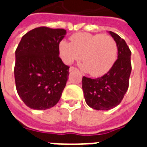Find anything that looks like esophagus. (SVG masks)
Returning a JSON list of instances; mask_svg holds the SVG:
<instances>
[{
  "mask_svg": "<svg viewBox=\"0 0 147 147\" xmlns=\"http://www.w3.org/2000/svg\"><path fill=\"white\" fill-rule=\"evenodd\" d=\"M76 70H77V68L75 67H71L70 68H69V71H76Z\"/></svg>",
  "mask_w": 147,
  "mask_h": 147,
  "instance_id": "obj_1",
  "label": "esophagus"
}]
</instances>
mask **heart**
Wrapping results in <instances>:
<instances>
[{
  "instance_id": "heart-1",
  "label": "heart",
  "mask_w": 147,
  "mask_h": 147,
  "mask_svg": "<svg viewBox=\"0 0 147 147\" xmlns=\"http://www.w3.org/2000/svg\"><path fill=\"white\" fill-rule=\"evenodd\" d=\"M58 51L65 64H72L82 57V69L92 76L99 77L113 67L117 59L118 48L110 36L79 33L71 37V43L62 40Z\"/></svg>"
}]
</instances>
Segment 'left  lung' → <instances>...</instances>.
Masks as SVG:
<instances>
[{
  "mask_svg": "<svg viewBox=\"0 0 147 147\" xmlns=\"http://www.w3.org/2000/svg\"><path fill=\"white\" fill-rule=\"evenodd\" d=\"M117 42L118 53L115 64L103 76L97 79L83 77V90L86 104L96 110H109L122 101L128 89L131 71L129 47L123 38L109 31Z\"/></svg>",
  "mask_w": 147,
  "mask_h": 147,
  "instance_id": "left-lung-1",
  "label": "left lung"
}]
</instances>
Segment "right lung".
<instances>
[{
	"instance_id": "1",
	"label": "right lung",
	"mask_w": 147,
	"mask_h": 147,
	"mask_svg": "<svg viewBox=\"0 0 147 147\" xmlns=\"http://www.w3.org/2000/svg\"><path fill=\"white\" fill-rule=\"evenodd\" d=\"M66 33L41 27L22 37L16 50L14 74L18 94L27 107L45 110L61 98L69 67L59 57L58 45Z\"/></svg>"
}]
</instances>
